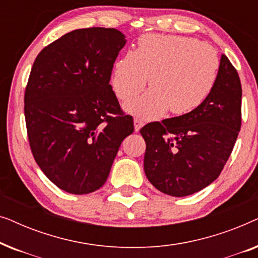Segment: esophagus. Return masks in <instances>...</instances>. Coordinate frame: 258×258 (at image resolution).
<instances>
[{"label": "esophagus", "instance_id": "obj_1", "mask_svg": "<svg viewBox=\"0 0 258 258\" xmlns=\"http://www.w3.org/2000/svg\"><path fill=\"white\" fill-rule=\"evenodd\" d=\"M134 125H135V132L137 133V132H140V129L143 126V122L139 118H135L134 119Z\"/></svg>", "mask_w": 258, "mask_h": 258}]
</instances>
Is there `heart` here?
Wrapping results in <instances>:
<instances>
[{
  "instance_id": "1",
  "label": "heart",
  "mask_w": 258,
  "mask_h": 258,
  "mask_svg": "<svg viewBox=\"0 0 258 258\" xmlns=\"http://www.w3.org/2000/svg\"><path fill=\"white\" fill-rule=\"evenodd\" d=\"M220 59L210 45L194 37L148 34L135 51L116 59L111 86L116 96L128 101L149 79L150 91L128 102L125 110L141 119H156L168 110L183 116L199 108L216 83Z\"/></svg>"
}]
</instances>
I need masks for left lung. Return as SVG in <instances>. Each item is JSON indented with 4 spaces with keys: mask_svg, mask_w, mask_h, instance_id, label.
Returning a JSON list of instances; mask_svg holds the SVG:
<instances>
[{
    "mask_svg": "<svg viewBox=\"0 0 258 258\" xmlns=\"http://www.w3.org/2000/svg\"><path fill=\"white\" fill-rule=\"evenodd\" d=\"M242 87L237 70L222 55L216 83L189 114L148 123L144 171L167 195H191L213 183L227 163L242 122Z\"/></svg>",
    "mask_w": 258,
    "mask_h": 258,
    "instance_id": "left-lung-1",
    "label": "left lung"
}]
</instances>
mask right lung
Listing matches in <instances>:
<instances>
[{
    "label": "right lung",
    "mask_w": 258,
    "mask_h": 258,
    "mask_svg": "<svg viewBox=\"0 0 258 258\" xmlns=\"http://www.w3.org/2000/svg\"><path fill=\"white\" fill-rule=\"evenodd\" d=\"M114 28H84L42 49L24 93L31 153L44 175L83 195L107 181L122 141L134 132L110 82L125 44Z\"/></svg>",
    "instance_id": "obj_1"
}]
</instances>
